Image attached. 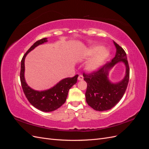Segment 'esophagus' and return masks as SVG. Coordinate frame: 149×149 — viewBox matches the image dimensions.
<instances>
[{
	"label": "esophagus",
	"instance_id": "esophagus-1",
	"mask_svg": "<svg viewBox=\"0 0 149 149\" xmlns=\"http://www.w3.org/2000/svg\"><path fill=\"white\" fill-rule=\"evenodd\" d=\"M83 76H82V75H79V76H78V80H79V81H81V80H83Z\"/></svg>",
	"mask_w": 149,
	"mask_h": 149
}]
</instances>
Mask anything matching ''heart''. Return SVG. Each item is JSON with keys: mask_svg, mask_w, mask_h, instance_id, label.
Wrapping results in <instances>:
<instances>
[{"mask_svg": "<svg viewBox=\"0 0 149 149\" xmlns=\"http://www.w3.org/2000/svg\"><path fill=\"white\" fill-rule=\"evenodd\" d=\"M109 55V52L101 46H94L88 49L85 53V57L89 58L94 56L86 65V69L89 71H94L97 70L102 63Z\"/></svg>", "mask_w": 149, "mask_h": 149, "instance_id": "b5f03b06", "label": "heart"}]
</instances>
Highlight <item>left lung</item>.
I'll return each mask as SVG.
<instances>
[{"instance_id":"left-lung-1","label":"left lung","mask_w":149,"mask_h":149,"mask_svg":"<svg viewBox=\"0 0 149 149\" xmlns=\"http://www.w3.org/2000/svg\"><path fill=\"white\" fill-rule=\"evenodd\" d=\"M114 44L117 51L111 61L91 73H83L84 80L87 83L86 101L96 111H107L115 106L123 97L129 83V66L127 55L124 49L118 43L114 42ZM119 62H123L125 64L126 76L121 82L112 84L107 78L108 72Z\"/></svg>"}]
</instances>
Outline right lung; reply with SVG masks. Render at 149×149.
Returning a JSON list of instances; mask_svg holds the SVG:
<instances>
[{"label":"right lung","mask_w":149,"mask_h":149,"mask_svg":"<svg viewBox=\"0 0 149 149\" xmlns=\"http://www.w3.org/2000/svg\"><path fill=\"white\" fill-rule=\"evenodd\" d=\"M47 42V38L38 40L25 53L21 61L20 78L24 93L31 104L43 112H52L58 109L65 102L69 90L77 82L78 75L62 79L55 86L45 91H35L29 86L24 78L25 58L36 47Z\"/></svg>","instance_id":"1"}]
</instances>
